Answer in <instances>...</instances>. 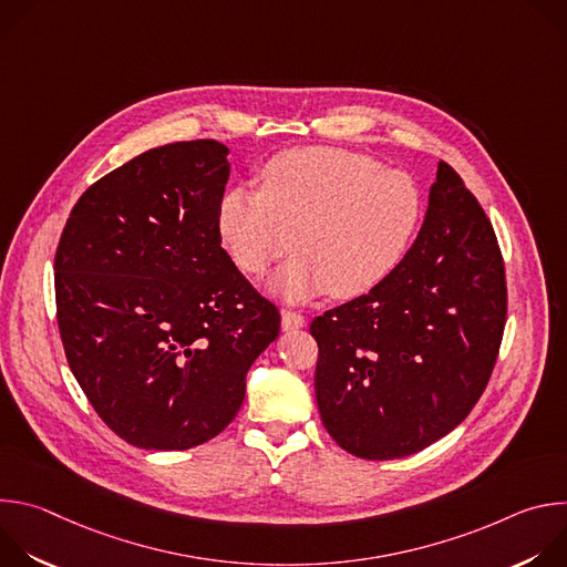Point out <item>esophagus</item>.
<instances>
[{
  "instance_id": "obj_1",
  "label": "esophagus",
  "mask_w": 567,
  "mask_h": 567,
  "mask_svg": "<svg viewBox=\"0 0 567 567\" xmlns=\"http://www.w3.org/2000/svg\"><path fill=\"white\" fill-rule=\"evenodd\" d=\"M305 328V318L296 311H282V330L289 332V330H300Z\"/></svg>"
}]
</instances>
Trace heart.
I'll use <instances>...</instances> for the list:
<instances>
[{
	"label": "heart",
	"mask_w": 567,
	"mask_h": 567,
	"mask_svg": "<svg viewBox=\"0 0 567 567\" xmlns=\"http://www.w3.org/2000/svg\"><path fill=\"white\" fill-rule=\"evenodd\" d=\"M260 179L262 190L239 186L221 197L217 230L249 276L267 274L293 239L296 258L271 280L289 302L370 293L399 267L422 219L411 175L343 147L282 152Z\"/></svg>",
	"instance_id": "heart-1"
}]
</instances>
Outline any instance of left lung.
Returning a JSON list of instances; mask_svg holds the SVG:
<instances>
[{"label": "left lung", "instance_id": "8db88e82", "mask_svg": "<svg viewBox=\"0 0 567 567\" xmlns=\"http://www.w3.org/2000/svg\"><path fill=\"white\" fill-rule=\"evenodd\" d=\"M505 318L494 226L440 161L424 224L399 267L370 293L311 320L322 426L363 460L431 446L487 388Z\"/></svg>", "mask_w": 567, "mask_h": 567}]
</instances>
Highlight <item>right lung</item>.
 <instances>
[{
  "instance_id": "right-lung-1",
  "label": "right lung",
  "mask_w": 567,
  "mask_h": 567,
  "mask_svg": "<svg viewBox=\"0 0 567 567\" xmlns=\"http://www.w3.org/2000/svg\"><path fill=\"white\" fill-rule=\"evenodd\" d=\"M228 147L179 141L112 171L55 251L64 354L101 420L145 451H186L237 415L280 313L221 249Z\"/></svg>"
}]
</instances>
